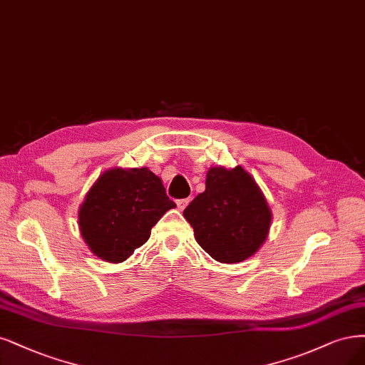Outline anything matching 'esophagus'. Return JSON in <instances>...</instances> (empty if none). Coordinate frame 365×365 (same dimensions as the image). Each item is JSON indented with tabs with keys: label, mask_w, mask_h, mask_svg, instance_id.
Here are the masks:
<instances>
[{
	"label": "esophagus",
	"mask_w": 365,
	"mask_h": 365,
	"mask_svg": "<svg viewBox=\"0 0 365 365\" xmlns=\"http://www.w3.org/2000/svg\"><path fill=\"white\" fill-rule=\"evenodd\" d=\"M188 202H190V197H185V199H178L177 200V207H178V210H184L187 205H188Z\"/></svg>",
	"instance_id": "1"
}]
</instances>
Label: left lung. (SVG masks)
<instances>
[{
    "label": "left lung",
    "mask_w": 365,
    "mask_h": 365,
    "mask_svg": "<svg viewBox=\"0 0 365 365\" xmlns=\"http://www.w3.org/2000/svg\"><path fill=\"white\" fill-rule=\"evenodd\" d=\"M195 238L220 262H242L266 242L272 211L255 180L242 168H211L205 192L184 210Z\"/></svg>",
    "instance_id": "8db88e82"
}]
</instances>
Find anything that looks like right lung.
<instances>
[{"label":"right lung","instance_id":"1","mask_svg":"<svg viewBox=\"0 0 365 365\" xmlns=\"http://www.w3.org/2000/svg\"><path fill=\"white\" fill-rule=\"evenodd\" d=\"M177 204L148 168L106 170L86 195L78 225L92 252L122 262L148 242L153 226Z\"/></svg>","mask_w":365,"mask_h":365}]
</instances>
